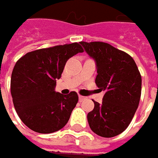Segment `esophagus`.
<instances>
[{
  "label": "esophagus",
  "mask_w": 158,
  "mask_h": 158,
  "mask_svg": "<svg viewBox=\"0 0 158 158\" xmlns=\"http://www.w3.org/2000/svg\"><path fill=\"white\" fill-rule=\"evenodd\" d=\"M79 101H85V100H86V97H85V96H82V95H79Z\"/></svg>",
  "instance_id": "1"
}]
</instances>
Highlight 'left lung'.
Here are the masks:
<instances>
[{
    "mask_svg": "<svg viewBox=\"0 0 158 158\" xmlns=\"http://www.w3.org/2000/svg\"><path fill=\"white\" fill-rule=\"evenodd\" d=\"M97 64L95 84L105 91L102 103L94 101L88 113L91 129L102 137H114L128 128L139 105L142 77L128 53L104 42H80Z\"/></svg>",
    "mask_w": 158,
    "mask_h": 158,
    "instance_id": "8db88e82",
    "label": "left lung"
}]
</instances>
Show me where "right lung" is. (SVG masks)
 <instances>
[{
  "label": "right lung",
  "instance_id": "1",
  "mask_svg": "<svg viewBox=\"0 0 158 158\" xmlns=\"http://www.w3.org/2000/svg\"><path fill=\"white\" fill-rule=\"evenodd\" d=\"M84 50L78 43L44 48L26 53L15 65L10 91L18 116L31 130L50 134L68 123L79 101L76 92H55L65 63Z\"/></svg>",
  "mask_w": 158,
  "mask_h": 158
}]
</instances>
